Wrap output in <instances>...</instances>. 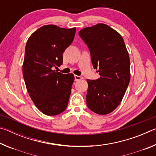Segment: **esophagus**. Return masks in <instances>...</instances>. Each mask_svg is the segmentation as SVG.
I'll return each mask as SVG.
<instances>
[{
  "label": "esophagus",
  "mask_w": 156,
  "mask_h": 156,
  "mask_svg": "<svg viewBox=\"0 0 156 156\" xmlns=\"http://www.w3.org/2000/svg\"><path fill=\"white\" fill-rule=\"evenodd\" d=\"M82 78L80 77V76H78V75H74V79H75V81H78V80H80Z\"/></svg>",
  "instance_id": "34e87169"
}]
</instances>
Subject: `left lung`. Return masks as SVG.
Returning a JSON list of instances; mask_svg holds the SVG:
<instances>
[{
	"mask_svg": "<svg viewBox=\"0 0 156 156\" xmlns=\"http://www.w3.org/2000/svg\"><path fill=\"white\" fill-rule=\"evenodd\" d=\"M87 45L97 80H89L87 105L92 112L106 115L122 101L130 81V60L119 33L105 24L86 27L78 32Z\"/></svg>",
	"mask_w": 156,
	"mask_h": 156,
	"instance_id": "1",
	"label": "left lung"
}]
</instances>
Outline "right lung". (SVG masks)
I'll list each match as a JSON object with an SVG mask.
<instances>
[{
  "label": "right lung",
  "mask_w": 156,
  "mask_h": 156,
  "mask_svg": "<svg viewBox=\"0 0 156 156\" xmlns=\"http://www.w3.org/2000/svg\"><path fill=\"white\" fill-rule=\"evenodd\" d=\"M75 34L76 27L44 25L31 34L26 44L23 78L34 103L45 115L60 114L67 107L74 76L54 69L62 64V54Z\"/></svg>",
  "instance_id": "obj_1"
}]
</instances>
